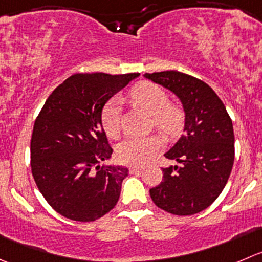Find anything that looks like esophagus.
I'll list each match as a JSON object with an SVG mask.
<instances>
[{"mask_svg":"<svg viewBox=\"0 0 262 262\" xmlns=\"http://www.w3.org/2000/svg\"><path fill=\"white\" fill-rule=\"evenodd\" d=\"M142 169H143V166H141V165H133V166L129 167V171L137 172V171H141Z\"/></svg>","mask_w":262,"mask_h":262,"instance_id":"esophagus-1","label":"esophagus"}]
</instances>
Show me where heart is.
Segmentation results:
<instances>
[{
  "label": "heart",
  "instance_id": "heart-1",
  "mask_svg": "<svg viewBox=\"0 0 262 262\" xmlns=\"http://www.w3.org/2000/svg\"><path fill=\"white\" fill-rule=\"evenodd\" d=\"M132 101L138 107L154 116L155 125L164 133L172 136L182 128L183 114L177 106L169 105V96L159 85L144 82L136 85L130 92ZM123 100L116 96L108 101L102 111V123L106 133L118 137L120 133V116ZM164 147L161 136L130 137L118 147V157L121 162L129 165H142L154 159Z\"/></svg>",
  "mask_w": 262,
  "mask_h": 262
}]
</instances>
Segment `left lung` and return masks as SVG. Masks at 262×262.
<instances>
[{"instance_id": "1", "label": "left lung", "mask_w": 262, "mask_h": 262, "mask_svg": "<svg viewBox=\"0 0 262 262\" xmlns=\"http://www.w3.org/2000/svg\"><path fill=\"white\" fill-rule=\"evenodd\" d=\"M144 78L174 93L184 110V134L165 154L180 165L164 167L162 182L149 195L170 214H197L219 197L229 179L234 162L232 120L212 88L197 78L175 70L146 73Z\"/></svg>"}]
</instances>
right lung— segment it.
I'll return each mask as SVG.
<instances>
[{"label":"right lung","mask_w":262,"mask_h":262,"mask_svg":"<svg viewBox=\"0 0 262 262\" xmlns=\"http://www.w3.org/2000/svg\"><path fill=\"white\" fill-rule=\"evenodd\" d=\"M138 73L75 74L50 95L34 123L30 165L38 189L53 210L93 222L115 207L128 167L102 164L113 155L102 110Z\"/></svg>","instance_id":"obj_1"}]
</instances>
